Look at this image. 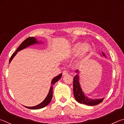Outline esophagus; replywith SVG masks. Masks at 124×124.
Here are the masks:
<instances>
[{"instance_id":"obj_1","label":"esophagus","mask_w":124,"mask_h":124,"mask_svg":"<svg viewBox=\"0 0 124 124\" xmlns=\"http://www.w3.org/2000/svg\"><path fill=\"white\" fill-rule=\"evenodd\" d=\"M62 75H63V76L66 75L68 74V72L66 70H64L63 71H62Z\"/></svg>"}]
</instances>
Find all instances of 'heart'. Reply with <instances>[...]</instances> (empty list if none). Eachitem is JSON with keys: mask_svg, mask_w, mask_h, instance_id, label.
Masks as SVG:
<instances>
[{"mask_svg": "<svg viewBox=\"0 0 124 124\" xmlns=\"http://www.w3.org/2000/svg\"><path fill=\"white\" fill-rule=\"evenodd\" d=\"M81 45L82 44L81 43H76L72 48V53H77L80 49V55L82 57H84V56L89 55L92 50L91 46L88 43H84V44L82 45V46Z\"/></svg>", "mask_w": 124, "mask_h": 124, "instance_id": "obj_1", "label": "heart"}]
</instances>
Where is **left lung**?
Returning a JSON list of instances; mask_svg holds the SVG:
<instances>
[{
	"label": "left lung",
	"mask_w": 124,
	"mask_h": 124,
	"mask_svg": "<svg viewBox=\"0 0 124 124\" xmlns=\"http://www.w3.org/2000/svg\"><path fill=\"white\" fill-rule=\"evenodd\" d=\"M102 54L104 56H105L103 53ZM76 72L77 73L78 72V70H76ZM73 94H74L75 99L78 102L83 103L88 106H95L100 103L103 100V98L101 99H92L84 95V93L82 92V89L80 86L79 76L78 75H76L73 77Z\"/></svg>",
	"instance_id": "8db88e82"
}]
</instances>
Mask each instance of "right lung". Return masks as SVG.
<instances>
[{
  "label": "right lung",
  "mask_w": 124,
  "mask_h": 124,
  "mask_svg": "<svg viewBox=\"0 0 124 124\" xmlns=\"http://www.w3.org/2000/svg\"><path fill=\"white\" fill-rule=\"evenodd\" d=\"M39 43V42L36 40V39H35L34 37H30V38H28L27 39H26L25 40L21 43L20 46L18 47V48L17 49L16 51L15 52V53H13V54L11 55V58L9 60V62H10L12 60L13 58H14L15 55L17 54V52H18L22 49L25 48V47L29 46L30 45H31L32 44H34V43ZM62 76V74L59 75L58 76H57L54 77V78L52 79V82H51L52 85L51 86V88H50L47 97H46V99L38 105L34 106V107H26L25 106V107L31 109H41V108L45 107L47 105H48V104L50 103V102L51 101L52 96H53V85L56 83V82L58 81L60 79Z\"/></svg>",
  "instance_id": "1"
}]
</instances>
